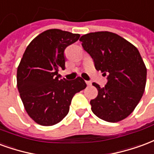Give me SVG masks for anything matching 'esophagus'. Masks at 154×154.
Instances as JSON below:
<instances>
[{
    "label": "esophagus",
    "instance_id": "1",
    "mask_svg": "<svg viewBox=\"0 0 154 154\" xmlns=\"http://www.w3.org/2000/svg\"><path fill=\"white\" fill-rule=\"evenodd\" d=\"M86 84H87V85H88V86H89V85H91V84H92V83H91L90 81H86Z\"/></svg>",
    "mask_w": 154,
    "mask_h": 154
}]
</instances>
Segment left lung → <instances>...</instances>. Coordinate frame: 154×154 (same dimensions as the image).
Returning a JSON list of instances; mask_svg holds the SVG:
<instances>
[{
    "instance_id": "1",
    "label": "left lung",
    "mask_w": 154,
    "mask_h": 154,
    "mask_svg": "<svg viewBox=\"0 0 154 154\" xmlns=\"http://www.w3.org/2000/svg\"><path fill=\"white\" fill-rule=\"evenodd\" d=\"M79 41L96 69L107 76L103 88L93 83L98 94L90 101L92 112L108 122L126 118L140 103L146 85L147 69L140 51L121 36L106 31L87 33Z\"/></svg>"
}]
</instances>
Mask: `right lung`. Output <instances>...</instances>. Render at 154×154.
<instances>
[{
  "instance_id": "right-lung-1",
  "label": "right lung",
  "mask_w": 154,
  "mask_h": 154,
  "mask_svg": "<svg viewBox=\"0 0 154 154\" xmlns=\"http://www.w3.org/2000/svg\"><path fill=\"white\" fill-rule=\"evenodd\" d=\"M78 33L49 29L37 36L27 47L17 69V87L24 108L38 124L53 125L62 121L74 95L86 88L80 77L60 79L66 68V48L76 41Z\"/></svg>"
}]
</instances>
